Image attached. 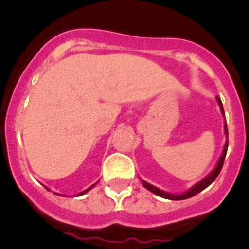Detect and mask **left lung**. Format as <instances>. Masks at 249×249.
<instances>
[{
	"label": "left lung",
	"mask_w": 249,
	"mask_h": 249,
	"mask_svg": "<svg viewBox=\"0 0 249 249\" xmlns=\"http://www.w3.org/2000/svg\"><path fill=\"white\" fill-rule=\"evenodd\" d=\"M216 99H217V103H218V106L220 107V112H222V115L224 116V110H223L222 101H220L218 97H216ZM224 133H225V135H227V142H225V143H224V147H223L222 155H220V157H219L218 162H217V164H216V166H214L213 170H212L211 173H210L209 175L206 176V178H204L201 181H199L198 183H196L194 186H192L191 188L188 189V191L183 192V193H181V194L169 193V192H165V191H163V189L157 188V187L153 186V184H151V183H148V182L142 180V186L145 187L146 189H148L150 192H152L153 194H156V196H162V198H164V199H169V200H183V199L192 198V196H194L196 194L200 193L201 191H204L205 188H207V187H209L210 184L212 183V182L216 180L217 176L219 175L220 170H222V166H223V163H224V158H225V155H227V150H228L227 122H224Z\"/></svg>",
	"instance_id": "left-lung-1"
}]
</instances>
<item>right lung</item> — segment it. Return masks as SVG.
Segmentation results:
<instances>
[{
    "instance_id": "1",
    "label": "right lung",
    "mask_w": 249,
    "mask_h": 249,
    "mask_svg": "<svg viewBox=\"0 0 249 249\" xmlns=\"http://www.w3.org/2000/svg\"><path fill=\"white\" fill-rule=\"evenodd\" d=\"M97 183H98V182H96V183H94V184H92V186L91 187H89V188H87V189H85V191H83V192H80V193H79V194H76V196H84V194H85V193H87V192H89V189H92V188H93V187L94 186H96V184ZM45 187V186H44ZM45 188H47L48 189V191H50V189H49L48 188V187H45ZM55 194H57V196H61V194H58V193H55Z\"/></svg>"
}]
</instances>
